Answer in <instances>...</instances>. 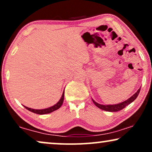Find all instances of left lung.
Masks as SVG:
<instances>
[{"label":"left lung","mask_w":152,"mask_h":152,"mask_svg":"<svg viewBox=\"0 0 152 152\" xmlns=\"http://www.w3.org/2000/svg\"><path fill=\"white\" fill-rule=\"evenodd\" d=\"M140 88L138 89V91H137V92L135 93L132 95V97H129L128 99H126V100L122 102L121 103H118L117 104H111V105H103V104H98L96 102L93 100L92 99V100L93 102V103L95 104V105L96 106L99 108V109H100L102 110H104V111H109V112H116V111H119L120 110L123 109L124 108H125L126 106L132 102H134L135 99H136V97H138V95L139 94V93H140Z\"/></svg>","instance_id":"left-lung-1"}]
</instances>
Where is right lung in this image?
<instances>
[{"instance_id": "add662e5", "label": "right lung", "mask_w": 152, "mask_h": 152, "mask_svg": "<svg viewBox=\"0 0 152 152\" xmlns=\"http://www.w3.org/2000/svg\"><path fill=\"white\" fill-rule=\"evenodd\" d=\"M64 99V91L63 94H62L61 97L59 99V101L56 104L53 106V107H50L47 108V109H31V108H28L27 107H25V106H24V107L26 108V109H28V111L32 112V113L39 114V115H43V114H47V113H52V112H53V111H56V110L59 109V108L61 107L62 104H63Z\"/></svg>"}]
</instances>
